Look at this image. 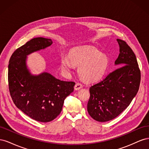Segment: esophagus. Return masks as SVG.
<instances>
[{"label":"esophagus","instance_id":"obj_1","mask_svg":"<svg viewBox=\"0 0 149 149\" xmlns=\"http://www.w3.org/2000/svg\"><path fill=\"white\" fill-rule=\"evenodd\" d=\"M83 88L82 84L79 83H76V84H75V86H74V89H75V90H79V89H80L81 88Z\"/></svg>","mask_w":149,"mask_h":149}]
</instances>
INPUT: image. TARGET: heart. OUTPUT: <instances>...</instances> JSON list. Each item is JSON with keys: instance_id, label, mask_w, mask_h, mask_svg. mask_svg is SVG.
<instances>
[{"instance_id": "1", "label": "heart", "mask_w": 149, "mask_h": 149, "mask_svg": "<svg viewBox=\"0 0 149 149\" xmlns=\"http://www.w3.org/2000/svg\"><path fill=\"white\" fill-rule=\"evenodd\" d=\"M62 70L68 73L73 65L79 66L78 74L85 81L93 82L100 79L104 74L109 65L107 57L101 54L93 48L86 47L71 51L69 57L62 56L61 58Z\"/></svg>"}]
</instances>
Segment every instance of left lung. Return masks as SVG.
<instances>
[{
    "label": "left lung",
    "instance_id": "8db88e82",
    "mask_svg": "<svg viewBox=\"0 0 149 149\" xmlns=\"http://www.w3.org/2000/svg\"><path fill=\"white\" fill-rule=\"evenodd\" d=\"M119 55L115 65L120 66L89 88L87 109L90 116L99 122L118 117L137 94L141 82V71L132 49L125 42L117 39Z\"/></svg>",
    "mask_w": 149,
    "mask_h": 149
}]
</instances>
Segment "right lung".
Segmentation results:
<instances>
[{
	"label": "right lung",
	"mask_w": 149,
	"mask_h": 149,
	"mask_svg": "<svg viewBox=\"0 0 149 149\" xmlns=\"http://www.w3.org/2000/svg\"><path fill=\"white\" fill-rule=\"evenodd\" d=\"M52 43L51 39L43 37L30 40L13 53L8 67V88L13 103L30 118L42 123L52 121L60 114L65 98L75 85L47 72L38 75L30 73L27 56Z\"/></svg>",
	"instance_id": "right-lung-1"
}]
</instances>
